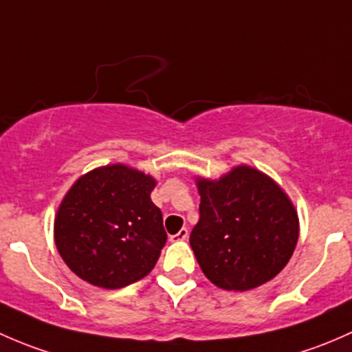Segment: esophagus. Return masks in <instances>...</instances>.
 <instances>
[{"label": "esophagus", "instance_id": "esophagus-1", "mask_svg": "<svg viewBox=\"0 0 352 352\" xmlns=\"http://www.w3.org/2000/svg\"><path fill=\"white\" fill-rule=\"evenodd\" d=\"M188 234H190V232H188V229H181L179 232H177V234L171 235V241H173V242L186 241V239H188Z\"/></svg>", "mask_w": 352, "mask_h": 352}]
</instances>
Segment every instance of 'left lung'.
Returning <instances> with one entry per match:
<instances>
[{
  "label": "left lung",
  "instance_id": "obj_1",
  "mask_svg": "<svg viewBox=\"0 0 352 352\" xmlns=\"http://www.w3.org/2000/svg\"><path fill=\"white\" fill-rule=\"evenodd\" d=\"M200 220L190 244L205 276L245 292L273 280L298 241V217L271 177L239 166L219 181L198 179Z\"/></svg>",
  "mask_w": 352,
  "mask_h": 352
}]
</instances>
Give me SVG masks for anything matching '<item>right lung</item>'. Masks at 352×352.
<instances>
[{
	"instance_id": "1",
	"label": "right lung",
	"mask_w": 352,
	"mask_h": 352,
	"mask_svg": "<svg viewBox=\"0 0 352 352\" xmlns=\"http://www.w3.org/2000/svg\"><path fill=\"white\" fill-rule=\"evenodd\" d=\"M155 181L113 164L79 177L57 212L56 245L81 280L117 289L142 280L168 241L151 200Z\"/></svg>"
}]
</instances>
